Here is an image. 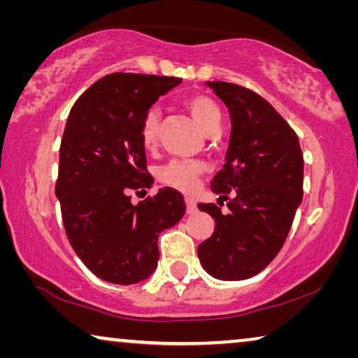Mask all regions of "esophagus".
Here are the masks:
<instances>
[{"mask_svg": "<svg viewBox=\"0 0 358 358\" xmlns=\"http://www.w3.org/2000/svg\"><path fill=\"white\" fill-rule=\"evenodd\" d=\"M185 210H187V213L197 212V203L192 197H185Z\"/></svg>", "mask_w": 358, "mask_h": 358, "instance_id": "obj_1", "label": "esophagus"}]
</instances>
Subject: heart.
<instances>
[{
    "mask_svg": "<svg viewBox=\"0 0 358 358\" xmlns=\"http://www.w3.org/2000/svg\"><path fill=\"white\" fill-rule=\"evenodd\" d=\"M184 107L197 122L205 134L212 135L222 125V110L212 97L205 94H192L184 101ZM161 131V114L158 109H150L143 115L140 125V141L146 151H153L158 146ZM205 164L194 159H173L158 169V180L178 190H192L195 182L203 174Z\"/></svg>",
    "mask_w": 358,
    "mask_h": 358,
    "instance_id": "1",
    "label": "heart"
}]
</instances>
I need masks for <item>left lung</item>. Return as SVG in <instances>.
<instances>
[{"instance_id":"8db88e82","label":"left lung","mask_w":358,"mask_h":358,"mask_svg":"<svg viewBox=\"0 0 358 358\" xmlns=\"http://www.w3.org/2000/svg\"><path fill=\"white\" fill-rule=\"evenodd\" d=\"M228 107L231 136L212 190L229 212L199 203L215 231L199 244L200 264L220 280H244L280 251L303 199V153L298 136L268 102L248 87L207 81Z\"/></svg>"}]
</instances>
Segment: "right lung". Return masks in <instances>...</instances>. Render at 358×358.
Wrapping results in <instances>:
<instances>
[{
  "mask_svg": "<svg viewBox=\"0 0 358 358\" xmlns=\"http://www.w3.org/2000/svg\"><path fill=\"white\" fill-rule=\"evenodd\" d=\"M180 81L112 73L81 94L68 115L55 195L71 248L106 282L130 285L148 278L158 266L159 233L184 217L182 194L171 187L130 202V192L153 184L141 120Z\"/></svg>",
  "mask_w": 358,
  "mask_h": 358,
  "instance_id": "1",
  "label": "right lung"
}]
</instances>
